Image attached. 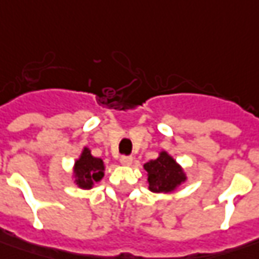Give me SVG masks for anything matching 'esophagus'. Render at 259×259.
<instances>
[{"instance_id": "esophagus-1", "label": "esophagus", "mask_w": 259, "mask_h": 259, "mask_svg": "<svg viewBox=\"0 0 259 259\" xmlns=\"http://www.w3.org/2000/svg\"><path fill=\"white\" fill-rule=\"evenodd\" d=\"M132 162H133V157L129 156V155H123V156L120 157V163H121V165L129 166V165H132Z\"/></svg>"}]
</instances>
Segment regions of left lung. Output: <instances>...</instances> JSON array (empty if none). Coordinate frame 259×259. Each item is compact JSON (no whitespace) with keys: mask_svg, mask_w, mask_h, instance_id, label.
Here are the masks:
<instances>
[{"mask_svg":"<svg viewBox=\"0 0 259 259\" xmlns=\"http://www.w3.org/2000/svg\"><path fill=\"white\" fill-rule=\"evenodd\" d=\"M145 169L147 172L149 189L152 192L175 191L185 181L181 166L166 152H162L155 160L147 162Z\"/></svg>","mask_w":259,"mask_h":259,"instance_id":"8db88e82","label":"left lung"}]
</instances>
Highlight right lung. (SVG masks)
<instances>
[{
  "label": "right lung",
  "mask_w": 259,
  "mask_h": 259,
  "mask_svg": "<svg viewBox=\"0 0 259 259\" xmlns=\"http://www.w3.org/2000/svg\"><path fill=\"white\" fill-rule=\"evenodd\" d=\"M104 165L102 159L93 157L90 150L84 149L81 157L76 162L74 174H76V183L83 189H90L94 182H99L104 175Z\"/></svg>",
  "instance_id": "obj_1"
}]
</instances>
